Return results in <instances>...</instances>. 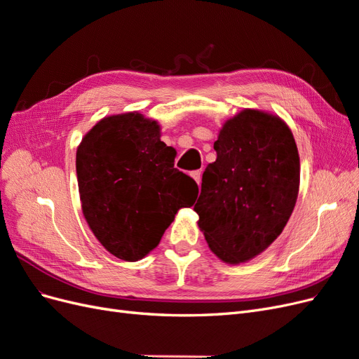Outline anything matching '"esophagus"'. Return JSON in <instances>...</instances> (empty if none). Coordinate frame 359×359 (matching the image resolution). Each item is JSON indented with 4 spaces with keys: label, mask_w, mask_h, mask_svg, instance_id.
Wrapping results in <instances>:
<instances>
[{
    "label": "esophagus",
    "mask_w": 359,
    "mask_h": 359,
    "mask_svg": "<svg viewBox=\"0 0 359 359\" xmlns=\"http://www.w3.org/2000/svg\"><path fill=\"white\" fill-rule=\"evenodd\" d=\"M190 175L193 177L194 181H196L198 184H201V177H202V172H201V170H193V172L190 173Z\"/></svg>",
    "instance_id": "obj_1"
}]
</instances>
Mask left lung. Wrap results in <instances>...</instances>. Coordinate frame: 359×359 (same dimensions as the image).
<instances>
[{"instance_id": "obj_1", "label": "left lung", "mask_w": 359, "mask_h": 359, "mask_svg": "<svg viewBox=\"0 0 359 359\" xmlns=\"http://www.w3.org/2000/svg\"><path fill=\"white\" fill-rule=\"evenodd\" d=\"M214 149L194 211L212 252L241 264L285 229L298 196V149L280 118L252 109L223 126Z\"/></svg>"}]
</instances>
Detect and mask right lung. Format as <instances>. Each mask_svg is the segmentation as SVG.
Returning <instances> with one entry per match:
<instances>
[{
    "label": "right lung",
    "mask_w": 359,
    "mask_h": 359,
    "mask_svg": "<svg viewBox=\"0 0 359 359\" xmlns=\"http://www.w3.org/2000/svg\"><path fill=\"white\" fill-rule=\"evenodd\" d=\"M175 149L160 140L156 121L140 114L103 118L76 153L82 211L107 252L127 262L147 256L198 184L173 168Z\"/></svg>",
    "instance_id": "obj_1"
}]
</instances>
